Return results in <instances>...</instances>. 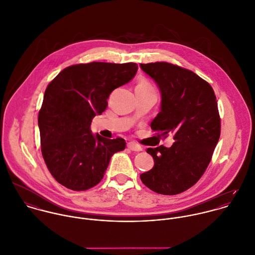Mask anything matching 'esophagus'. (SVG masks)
Returning a JSON list of instances; mask_svg holds the SVG:
<instances>
[{
  "instance_id": "obj_1",
  "label": "esophagus",
  "mask_w": 255,
  "mask_h": 255,
  "mask_svg": "<svg viewBox=\"0 0 255 255\" xmlns=\"http://www.w3.org/2000/svg\"><path fill=\"white\" fill-rule=\"evenodd\" d=\"M127 147H128L129 150L134 151V152H140V151H142V147H141L140 145H138L136 142H133V141L129 142V143L127 144Z\"/></svg>"
}]
</instances>
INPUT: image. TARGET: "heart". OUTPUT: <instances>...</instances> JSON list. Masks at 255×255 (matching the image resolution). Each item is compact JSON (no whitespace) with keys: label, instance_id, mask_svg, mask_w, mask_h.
Masks as SVG:
<instances>
[{"label":"heart","instance_id":"1","mask_svg":"<svg viewBox=\"0 0 255 255\" xmlns=\"http://www.w3.org/2000/svg\"><path fill=\"white\" fill-rule=\"evenodd\" d=\"M137 88H139V89H143V90H153V88H152L151 84H150L147 80H145V79L140 80V82H139V84H138Z\"/></svg>","mask_w":255,"mask_h":255}]
</instances>
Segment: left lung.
<instances>
[{"label": "left lung", "mask_w": 255, "mask_h": 255, "mask_svg": "<svg viewBox=\"0 0 255 255\" xmlns=\"http://www.w3.org/2000/svg\"><path fill=\"white\" fill-rule=\"evenodd\" d=\"M160 96V110L151 128L161 137L173 134L170 148H149L153 167L140 175L158 194L175 195L193 186L211 161L221 133L212 87L195 73L166 62L140 64ZM157 135V136H158Z\"/></svg>", "instance_id": "obj_1"}]
</instances>
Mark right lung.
<instances>
[{
    "label": "right lung",
    "mask_w": 255,
    "mask_h": 255,
    "mask_svg": "<svg viewBox=\"0 0 255 255\" xmlns=\"http://www.w3.org/2000/svg\"><path fill=\"white\" fill-rule=\"evenodd\" d=\"M137 70L136 63L73 65L48 85L38 126L43 158L60 184L76 191L96 186L111 156L125 149L124 139L95 135L90 127L106 109L109 95L129 83Z\"/></svg>",
    "instance_id": "right-lung-1"
}]
</instances>
